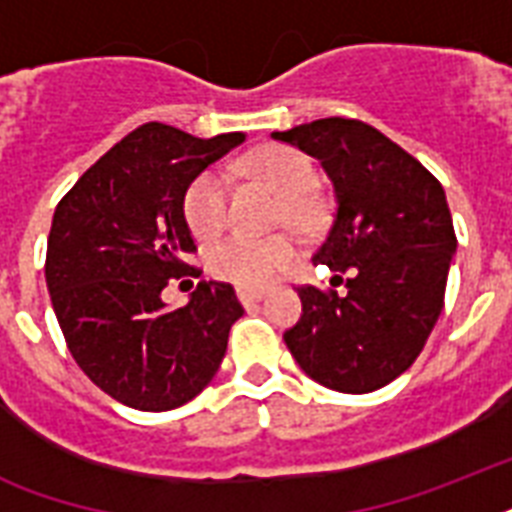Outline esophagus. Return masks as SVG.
Returning <instances> with one entry per match:
<instances>
[{"instance_id":"obj_1","label":"esophagus","mask_w":512,"mask_h":512,"mask_svg":"<svg viewBox=\"0 0 512 512\" xmlns=\"http://www.w3.org/2000/svg\"><path fill=\"white\" fill-rule=\"evenodd\" d=\"M236 297L241 300V305H255L265 297V289H252V287H239L236 289Z\"/></svg>"}]
</instances>
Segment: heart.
I'll use <instances>...</instances> for the list:
<instances>
[{
  "instance_id": "heart-1",
  "label": "heart",
  "mask_w": 512,
  "mask_h": 512,
  "mask_svg": "<svg viewBox=\"0 0 512 512\" xmlns=\"http://www.w3.org/2000/svg\"><path fill=\"white\" fill-rule=\"evenodd\" d=\"M249 175L271 183L287 196V215L295 225H311L316 220V204L311 199L316 185V167L303 151L289 146H265L244 162ZM228 177L220 170H204L193 177L183 196V217L196 239L209 241L220 236L228 225ZM297 244L292 236H231L207 252L209 273L220 281L239 287L260 289L273 281L284 268L295 263Z\"/></svg>"
}]
</instances>
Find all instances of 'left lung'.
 Segmentation results:
<instances>
[{
	"mask_svg": "<svg viewBox=\"0 0 512 512\" xmlns=\"http://www.w3.org/2000/svg\"><path fill=\"white\" fill-rule=\"evenodd\" d=\"M273 138L316 156L335 185V212L313 263L348 273L345 292L297 289L303 316L284 332L308 377L340 393H372L420 356L444 308L457 249L446 193L412 154L358 119H316Z\"/></svg>",
	"mask_w": 512,
	"mask_h": 512,
	"instance_id": "left-lung-1",
	"label": "left lung"
}]
</instances>
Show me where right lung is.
<instances>
[{
    "label": "right lung",
    "instance_id": "add662e5",
    "mask_svg": "<svg viewBox=\"0 0 512 512\" xmlns=\"http://www.w3.org/2000/svg\"><path fill=\"white\" fill-rule=\"evenodd\" d=\"M244 143L201 140L148 122L119 140L58 201L47 239V289L71 356L103 393L140 412L188 404L215 377L244 308L231 284L199 281L183 308L162 289L199 276L183 217L193 177Z\"/></svg>",
    "mask_w": 512,
    "mask_h": 512
}]
</instances>
